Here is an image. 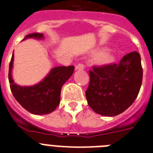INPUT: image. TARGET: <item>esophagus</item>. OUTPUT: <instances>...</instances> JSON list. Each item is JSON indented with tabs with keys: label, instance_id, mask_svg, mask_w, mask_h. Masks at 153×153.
<instances>
[{
	"label": "esophagus",
	"instance_id": "obj_1",
	"mask_svg": "<svg viewBox=\"0 0 153 153\" xmlns=\"http://www.w3.org/2000/svg\"><path fill=\"white\" fill-rule=\"evenodd\" d=\"M85 68V65L83 64H78L77 65H76L75 69L76 70H80V69H84Z\"/></svg>",
	"mask_w": 153,
	"mask_h": 153
}]
</instances>
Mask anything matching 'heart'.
<instances>
[{
	"label": "heart",
	"mask_w": 153,
	"mask_h": 153,
	"mask_svg": "<svg viewBox=\"0 0 153 153\" xmlns=\"http://www.w3.org/2000/svg\"><path fill=\"white\" fill-rule=\"evenodd\" d=\"M113 61V56L109 53H104L98 57V63L100 65H106Z\"/></svg>",
	"instance_id": "heart-1"
}]
</instances>
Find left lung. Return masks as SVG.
<instances>
[{"mask_svg": "<svg viewBox=\"0 0 153 153\" xmlns=\"http://www.w3.org/2000/svg\"><path fill=\"white\" fill-rule=\"evenodd\" d=\"M89 71L85 95L88 104L98 114L114 117L125 112L138 96L143 78L140 55L132 52L120 60Z\"/></svg>", "mask_w": 153, "mask_h": 153, "instance_id": "1", "label": "left lung"}]
</instances>
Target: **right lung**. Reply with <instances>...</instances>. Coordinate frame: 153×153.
<instances>
[{"mask_svg": "<svg viewBox=\"0 0 153 153\" xmlns=\"http://www.w3.org/2000/svg\"><path fill=\"white\" fill-rule=\"evenodd\" d=\"M42 40V33L28 34L24 38ZM14 55L9 64V80L12 93L17 102L28 112L35 115H45L53 112L60 105V91L63 85L70 78L74 66H59L53 68L48 74L36 85L21 86L14 82L12 76Z\"/></svg>", "mask_w": 153, "mask_h": 153, "instance_id": "1", "label": "right lung"}]
</instances>
